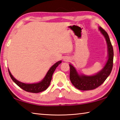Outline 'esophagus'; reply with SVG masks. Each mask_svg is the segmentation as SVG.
Returning a JSON list of instances; mask_svg holds the SVG:
<instances>
[{"instance_id":"1","label":"esophagus","mask_w":120,"mask_h":120,"mask_svg":"<svg viewBox=\"0 0 120 120\" xmlns=\"http://www.w3.org/2000/svg\"><path fill=\"white\" fill-rule=\"evenodd\" d=\"M69 60V59L68 58H67V57H66V58H64V61H68Z\"/></svg>"}]
</instances>
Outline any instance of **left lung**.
I'll list each match as a JSON object with an SVG mask.
<instances>
[{"label": "left lung", "mask_w": 120, "mask_h": 120, "mask_svg": "<svg viewBox=\"0 0 120 120\" xmlns=\"http://www.w3.org/2000/svg\"><path fill=\"white\" fill-rule=\"evenodd\" d=\"M98 29L105 38L107 46L108 59L104 67L96 74L88 76L79 74L76 68L71 64H69L71 82L76 88L81 90H89L96 88L105 82L112 70L114 56L113 46L107 32L101 27H99Z\"/></svg>", "instance_id": "8db88e82"}]
</instances>
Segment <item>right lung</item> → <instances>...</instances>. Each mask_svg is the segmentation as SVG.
<instances>
[{
  "label": "right lung",
  "mask_w": 120,
  "mask_h": 120,
  "mask_svg": "<svg viewBox=\"0 0 120 120\" xmlns=\"http://www.w3.org/2000/svg\"><path fill=\"white\" fill-rule=\"evenodd\" d=\"M62 62V61H59L54 64L48 70L45 77L41 82L33 84H26V83L22 82L17 80L14 78V76L11 75V72L8 69L9 74L11 76V79L15 84L19 86L20 88L23 89V90L28 92H31L33 93H38L46 90L48 88L50 84L51 81L52 79V77L53 74L55 71L56 68Z\"/></svg>",
  "instance_id": "1"
}]
</instances>
